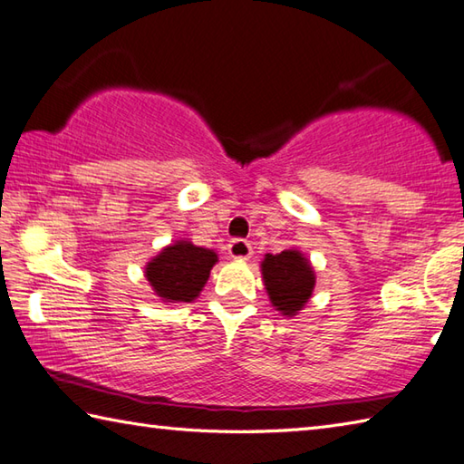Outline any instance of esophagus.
<instances>
[{"instance_id":"obj_1","label":"esophagus","mask_w":464,"mask_h":464,"mask_svg":"<svg viewBox=\"0 0 464 464\" xmlns=\"http://www.w3.org/2000/svg\"><path fill=\"white\" fill-rule=\"evenodd\" d=\"M228 254H230L232 258H242V260H246V258L252 256V246H250L248 240L234 238V240H230V244H228Z\"/></svg>"}]
</instances>
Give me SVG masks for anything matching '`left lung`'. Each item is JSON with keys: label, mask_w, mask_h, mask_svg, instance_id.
<instances>
[{"label": "left lung", "mask_w": 464, "mask_h": 464, "mask_svg": "<svg viewBox=\"0 0 464 464\" xmlns=\"http://www.w3.org/2000/svg\"><path fill=\"white\" fill-rule=\"evenodd\" d=\"M262 278L272 306L282 316H295L314 290V270L300 250L266 254L262 260Z\"/></svg>", "instance_id": "8db88e82"}]
</instances>
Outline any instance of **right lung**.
Wrapping results in <instances>:
<instances>
[{
	"instance_id": "add662e5",
	"label": "right lung",
	"mask_w": 464,
	"mask_h": 464,
	"mask_svg": "<svg viewBox=\"0 0 464 464\" xmlns=\"http://www.w3.org/2000/svg\"><path fill=\"white\" fill-rule=\"evenodd\" d=\"M218 262L214 250L178 240L146 264V280L164 302H192Z\"/></svg>"
}]
</instances>
